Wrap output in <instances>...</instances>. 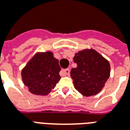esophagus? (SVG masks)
Listing matches in <instances>:
<instances>
[{
  "mask_svg": "<svg viewBox=\"0 0 130 130\" xmlns=\"http://www.w3.org/2000/svg\"><path fill=\"white\" fill-rule=\"evenodd\" d=\"M70 71L69 69H66L61 70V74L63 75H69Z\"/></svg>",
  "mask_w": 130,
  "mask_h": 130,
  "instance_id": "34e87169",
  "label": "esophagus"
}]
</instances>
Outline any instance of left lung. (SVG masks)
<instances>
[{"mask_svg":"<svg viewBox=\"0 0 130 130\" xmlns=\"http://www.w3.org/2000/svg\"><path fill=\"white\" fill-rule=\"evenodd\" d=\"M73 61L76 68L71 71L74 87L83 96L99 93L110 76L108 61L93 49H85L75 53Z\"/></svg>","mask_w":130,"mask_h":130,"instance_id":"left-lung-1","label":"left lung"}]
</instances>
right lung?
Wrapping results in <instances>:
<instances>
[{
    "label": "right lung",
    "mask_w": 130,
    "mask_h": 130,
    "mask_svg": "<svg viewBox=\"0 0 130 130\" xmlns=\"http://www.w3.org/2000/svg\"><path fill=\"white\" fill-rule=\"evenodd\" d=\"M60 70L52 52H37L22 71L23 83L32 94L45 96L59 81Z\"/></svg>",
    "instance_id": "right-lung-1"
}]
</instances>
